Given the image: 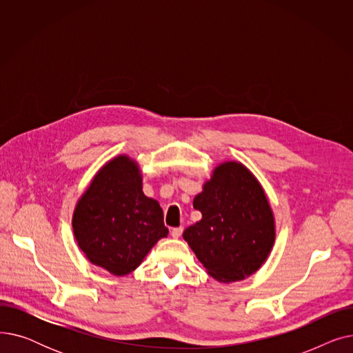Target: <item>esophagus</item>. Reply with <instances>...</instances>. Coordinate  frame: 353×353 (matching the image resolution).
<instances>
[{"mask_svg":"<svg viewBox=\"0 0 353 353\" xmlns=\"http://www.w3.org/2000/svg\"><path fill=\"white\" fill-rule=\"evenodd\" d=\"M181 233H183V228H181V226L172 229V236H173L174 239H179V237L181 236Z\"/></svg>","mask_w":353,"mask_h":353,"instance_id":"34e87169","label":"esophagus"}]
</instances>
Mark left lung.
<instances>
[{
    "mask_svg": "<svg viewBox=\"0 0 353 353\" xmlns=\"http://www.w3.org/2000/svg\"><path fill=\"white\" fill-rule=\"evenodd\" d=\"M193 208L201 220L183 237L212 277L236 282L262 266L274 242V220L261 184L245 165L220 164Z\"/></svg>",
    "mask_w": 353,
    "mask_h": 353,
    "instance_id": "left-lung-1",
    "label": "left lung"
}]
</instances>
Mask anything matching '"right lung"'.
Segmentation results:
<instances>
[{"mask_svg": "<svg viewBox=\"0 0 353 353\" xmlns=\"http://www.w3.org/2000/svg\"><path fill=\"white\" fill-rule=\"evenodd\" d=\"M74 236L91 263L110 273L133 272L169 234L159 203L144 196L137 165L125 156L107 163L80 199Z\"/></svg>", "mask_w": 353, "mask_h": 353, "instance_id": "add662e5", "label": "right lung"}]
</instances>
